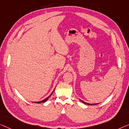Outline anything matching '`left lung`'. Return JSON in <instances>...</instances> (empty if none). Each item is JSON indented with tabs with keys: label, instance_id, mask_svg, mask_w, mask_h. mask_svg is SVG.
<instances>
[{
	"label": "left lung",
	"instance_id": "1",
	"mask_svg": "<svg viewBox=\"0 0 129 129\" xmlns=\"http://www.w3.org/2000/svg\"><path fill=\"white\" fill-rule=\"evenodd\" d=\"M81 101L83 103H84V104H86V105H93V104H90V103H86V102H85L83 101H82V100H81ZM93 105H96V104H95V103H94Z\"/></svg>",
	"mask_w": 129,
	"mask_h": 129
}]
</instances>
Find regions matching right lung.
Segmentation results:
<instances>
[{"label": "right lung", "instance_id": "right-lung-1", "mask_svg": "<svg viewBox=\"0 0 129 129\" xmlns=\"http://www.w3.org/2000/svg\"><path fill=\"white\" fill-rule=\"evenodd\" d=\"M54 90H53V91H52V92H54ZM52 93H51V94H50V95H49V96H48L47 98H46V99H44V100H43V101H39V102H34V103H43V102H46V101H47V100H48V98H50V97L51 96V95H52Z\"/></svg>", "mask_w": 129, "mask_h": 129}]
</instances>
